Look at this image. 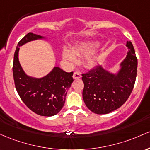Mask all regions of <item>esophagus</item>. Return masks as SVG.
<instances>
[{
	"instance_id": "esophagus-1",
	"label": "esophagus",
	"mask_w": 150,
	"mask_h": 150,
	"mask_svg": "<svg viewBox=\"0 0 150 150\" xmlns=\"http://www.w3.org/2000/svg\"><path fill=\"white\" fill-rule=\"evenodd\" d=\"M81 77V75L79 72H74L73 75L74 79H80Z\"/></svg>"
}]
</instances>
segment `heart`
Here are the masks:
<instances>
[{
	"label": "heart",
	"instance_id": "b5f03b06",
	"mask_svg": "<svg viewBox=\"0 0 150 150\" xmlns=\"http://www.w3.org/2000/svg\"><path fill=\"white\" fill-rule=\"evenodd\" d=\"M99 47V44L93 42H89L81 44L76 47L73 49V52L77 57H86L84 64L87 68L92 69L97 66L98 57L96 55L91 54ZM63 58L70 63H74L76 61V57L71 52L65 50L63 52Z\"/></svg>",
	"mask_w": 150,
	"mask_h": 150
}]
</instances>
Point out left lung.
Instances as JSON below:
<instances>
[{"instance_id":"left-lung-1","label":"left lung","mask_w":150,"mask_h":150,"mask_svg":"<svg viewBox=\"0 0 150 150\" xmlns=\"http://www.w3.org/2000/svg\"><path fill=\"white\" fill-rule=\"evenodd\" d=\"M127 56L116 73L102 66L82 74L83 98L87 108L96 114H107L119 108L127 100L137 76V59L133 45L127 42Z\"/></svg>"}]
</instances>
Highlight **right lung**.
Listing matches in <instances>:
<instances>
[{"label": "right lung", "instance_id": "obj_1", "mask_svg": "<svg viewBox=\"0 0 150 150\" xmlns=\"http://www.w3.org/2000/svg\"><path fill=\"white\" fill-rule=\"evenodd\" d=\"M45 37L28 33L19 42L14 54L13 64L15 85L20 97L32 111L42 116L57 115L63 108L67 93L74 81L73 72L64 71L59 67L42 78L27 75L18 59L20 47L38 40H46Z\"/></svg>", "mask_w": 150, "mask_h": 150}]
</instances>
